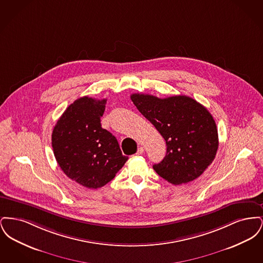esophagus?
Wrapping results in <instances>:
<instances>
[{"label":"esophagus","mask_w":263,"mask_h":263,"mask_svg":"<svg viewBox=\"0 0 263 263\" xmlns=\"http://www.w3.org/2000/svg\"><path fill=\"white\" fill-rule=\"evenodd\" d=\"M144 151H145V149H144L143 147H140V148H138L137 153H136V154H137V155H142V154L144 153Z\"/></svg>","instance_id":"esophagus-1"}]
</instances>
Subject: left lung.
Listing matches in <instances>:
<instances>
[{
	"instance_id": "1",
	"label": "left lung",
	"mask_w": 263,
	"mask_h": 263,
	"mask_svg": "<svg viewBox=\"0 0 263 263\" xmlns=\"http://www.w3.org/2000/svg\"><path fill=\"white\" fill-rule=\"evenodd\" d=\"M131 100L165 141V157L153 165L156 173L175 185L199 177L212 163L219 146L211 113L186 96L159 99L133 93Z\"/></svg>"
}]
</instances>
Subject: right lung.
<instances>
[{
    "label": "right lung",
    "instance_id": "obj_1",
    "mask_svg": "<svg viewBox=\"0 0 263 263\" xmlns=\"http://www.w3.org/2000/svg\"><path fill=\"white\" fill-rule=\"evenodd\" d=\"M105 104L106 100L78 99L67 107L52 132L54 156L64 174L91 189L112 180L128 160L116 138L101 127Z\"/></svg>",
    "mask_w": 263,
    "mask_h": 263
}]
</instances>
